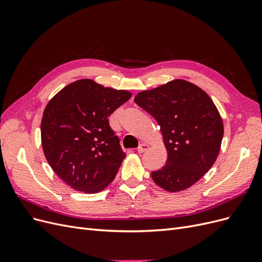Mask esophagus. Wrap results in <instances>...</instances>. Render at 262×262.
<instances>
[{
	"mask_svg": "<svg viewBox=\"0 0 262 262\" xmlns=\"http://www.w3.org/2000/svg\"><path fill=\"white\" fill-rule=\"evenodd\" d=\"M148 144L147 143H141L140 145H139V147H138V152L139 153H143V152H145V150L148 148Z\"/></svg>",
	"mask_w": 262,
	"mask_h": 262,
	"instance_id": "obj_1",
	"label": "esophagus"
}]
</instances>
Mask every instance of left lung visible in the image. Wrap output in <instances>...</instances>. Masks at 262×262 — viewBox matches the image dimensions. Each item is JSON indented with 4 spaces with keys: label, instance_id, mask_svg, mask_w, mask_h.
I'll return each instance as SVG.
<instances>
[{
    "label": "left lung",
    "instance_id": "8db88e82",
    "mask_svg": "<svg viewBox=\"0 0 262 262\" xmlns=\"http://www.w3.org/2000/svg\"><path fill=\"white\" fill-rule=\"evenodd\" d=\"M134 101L161 126L168 158L150 176L166 191L178 192L201 179L215 163L224 134L216 106L199 86L173 80L140 92Z\"/></svg>",
    "mask_w": 262,
    "mask_h": 262
}]
</instances>
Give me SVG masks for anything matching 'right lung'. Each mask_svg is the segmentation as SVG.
Listing matches in <instances>:
<instances>
[{
    "mask_svg": "<svg viewBox=\"0 0 262 262\" xmlns=\"http://www.w3.org/2000/svg\"><path fill=\"white\" fill-rule=\"evenodd\" d=\"M132 94L90 78L67 85L47 104L41 144L53 171L77 191L97 193L109 186L125 154L108 117Z\"/></svg>",
    "mask_w": 262,
    "mask_h": 262,
    "instance_id": "obj_1",
    "label": "right lung"
}]
</instances>
